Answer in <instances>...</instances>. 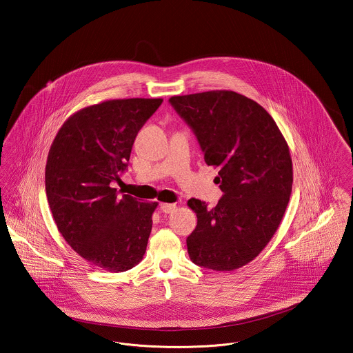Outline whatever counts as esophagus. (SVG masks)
Instances as JSON below:
<instances>
[{
    "label": "esophagus",
    "mask_w": 353,
    "mask_h": 353,
    "mask_svg": "<svg viewBox=\"0 0 353 353\" xmlns=\"http://www.w3.org/2000/svg\"><path fill=\"white\" fill-rule=\"evenodd\" d=\"M160 209H161L163 213L170 214L176 210V205L174 203H160Z\"/></svg>",
    "instance_id": "1"
}]
</instances>
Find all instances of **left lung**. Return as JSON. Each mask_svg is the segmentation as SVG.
I'll use <instances>...</instances> for the list:
<instances>
[{"instance_id": "left-lung-1", "label": "left lung", "mask_w": 353, "mask_h": 353, "mask_svg": "<svg viewBox=\"0 0 353 353\" xmlns=\"http://www.w3.org/2000/svg\"><path fill=\"white\" fill-rule=\"evenodd\" d=\"M192 128L205 163L219 169L223 192L213 209L190 199L197 226L186 238L193 263L216 271L248 265L283 219L292 189L288 145L269 112L234 91L217 90L169 99Z\"/></svg>"}]
</instances>
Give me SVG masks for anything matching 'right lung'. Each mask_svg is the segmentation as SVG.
I'll use <instances>...</instances> for the list:
<instances>
[{
    "label": "right lung",
    "mask_w": 353,
    "mask_h": 353,
    "mask_svg": "<svg viewBox=\"0 0 353 353\" xmlns=\"http://www.w3.org/2000/svg\"><path fill=\"white\" fill-rule=\"evenodd\" d=\"M163 99H115L65 121L51 144L45 184L51 213L68 245L111 272L132 269L147 249L157 202L118 197L111 184L128 167L134 137Z\"/></svg>",
    "instance_id": "add662e5"
}]
</instances>
